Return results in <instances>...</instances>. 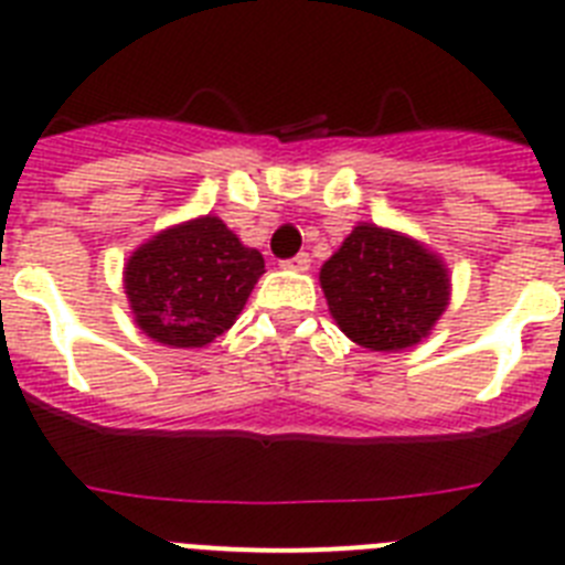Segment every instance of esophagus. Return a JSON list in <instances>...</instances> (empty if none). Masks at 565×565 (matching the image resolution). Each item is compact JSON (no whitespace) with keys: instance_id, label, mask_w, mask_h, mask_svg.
<instances>
[{"instance_id":"1","label":"esophagus","mask_w":565,"mask_h":565,"mask_svg":"<svg viewBox=\"0 0 565 565\" xmlns=\"http://www.w3.org/2000/svg\"><path fill=\"white\" fill-rule=\"evenodd\" d=\"M282 268H288V271H308L311 268V257L308 254H297L291 259H282Z\"/></svg>"}]
</instances>
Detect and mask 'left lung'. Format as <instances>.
<instances>
[{"label": "left lung", "mask_w": 565, "mask_h": 565, "mask_svg": "<svg viewBox=\"0 0 565 565\" xmlns=\"http://www.w3.org/2000/svg\"><path fill=\"white\" fill-rule=\"evenodd\" d=\"M320 286L342 334L371 351H403L431 334L451 279L423 243L360 223L320 268Z\"/></svg>", "instance_id": "obj_1"}]
</instances>
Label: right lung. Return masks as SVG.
<instances>
[{"label": "right lung", "instance_id": "right-lung-1", "mask_svg": "<svg viewBox=\"0 0 565 565\" xmlns=\"http://www.w3.org/2000/svg\"><path fill=\"white\" fill-rule=\"evenodd\" d=\"M263 274V254L209 214L139 245L122 277L142 334L171 349H202L234 326Z\"/></svg>", "mask_w": 565, "mask_h": 565}]
</instances>
